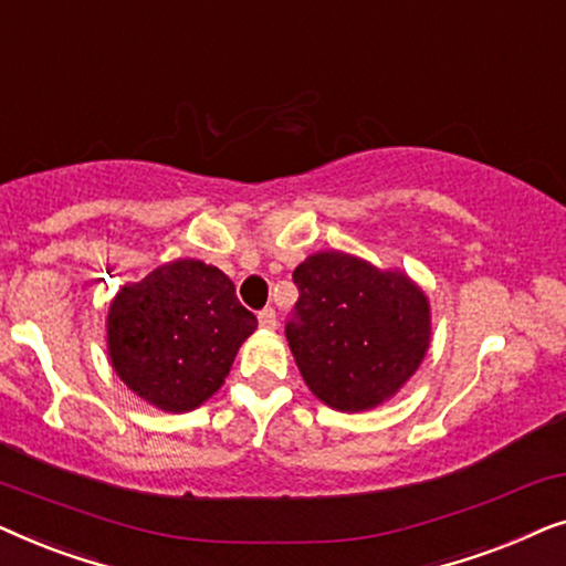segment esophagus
I'll return each mask as SVG.
<instances>
[{
    "label": "esophagus",
    "mask_w": 566,
    "mask_h": 566,
    "mask_svg": "<svg viewBox=\"0 0 566 566\" xmlns=\"http://www.w3.org/2000/svg\"><path fill=\"white\" fill-rule=\"evenodd\" d=\"M258 322H260V327H262V329H275L277 319H275V312H273V308H262V312L258 314Z\"/></svg>",
    "instance_id": "34e87169"
}]
</instances>
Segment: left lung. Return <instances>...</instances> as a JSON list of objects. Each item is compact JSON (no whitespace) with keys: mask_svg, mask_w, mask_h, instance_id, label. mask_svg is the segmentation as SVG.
Returning a JSON list of instances; mask_svg holds the SVG:
<instances>
[{"mask_svg":"<svg viewBox=\"0 0 566 566\" xmlns=\"http://www.w3.org/2000/svg\"><path fill=\"white\" fill-rule=\"evenodd\" d=\"M296 319L285 337L312 394L366 412L405 386L430 347V301L401 270L347 252H316L293 270Z\"/></svg>","mask_w":566,"mask_h":566,"instance_id":"8db88e82","label":"left lung"}]
</instances>
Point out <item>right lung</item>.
I'll return each instance as SVG.
<instances>
[{"label": "right lung", "mask_w": 566, "mask_h": 566, "mask_svg": "<svg viewBox=\"0 0 566 566\" xmlns=\"http://www.w3.org/2000/svg\"><path fill=\"white\" fill-rule=\"evenodd\" d=\"M258 316L234 283L200 260H175L126 283L107 312V355L136 397L161 412H190L213 397Z\"/></svg>", "instance_id": "right-lung-1"}]
</instances>
